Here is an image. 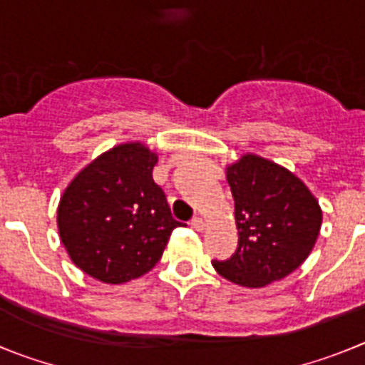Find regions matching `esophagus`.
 Here are the masks:
<instances>
[{
  "label": "esophagus",
  "mask_w": 365,
  "mask_h": 365,
  "mask_svg": "<svg viewBox=\"0 0 365 365\" xmlns=\"http://www.w3.org/2000/svg\"><path fill=\"white\" fill-rule=\"evenodd\" d=\"M189 224H191V227H195L196 231H204L205 230V220L202 217H192Z\"/></svg>",
  "instance_id": "1"
}]
</instances>
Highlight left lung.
I'll return each instance as SVG.
<instances>
[{"mask_svg":"<svg viewBox=\"0 0 365 365\" xmlns=\"http://www.w3.org/2000/svg\"><path fill=\"white\" fill-rule=\"evenodd\" d=\"M239 244L215 270L231 283L261 288L292 274L314 248L322 209L309 187L281 165L246 154L227 167Z\"/></svg>","mask_w":365,"mask_h":365,"instance_id":"8db88e82","label":"left lung"}]
</instances>
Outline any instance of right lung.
Instances as JSON below:
<instances>
[{
	"mask_svg": "<svg viewBox=\"0 0 365 365\" xmlns=\"http://www.w3.org/2000/svg\"><path fill=\"white\" fill-rule=\"evenodd\" d=\"M158 156L141 143L104 152L60 198V240L84 274L121 284L147 274L163 255L174 220L152 180Z\"/></svg>",
	"mask_w": 365,
	"mask_h": 365,
	"instance_id": "1",
	"label": "right lung"
}]
</instances>
